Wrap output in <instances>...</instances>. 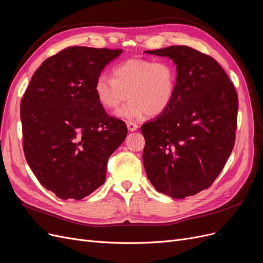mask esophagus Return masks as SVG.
<instances>
[{"label": "esophagus", "instance_id": "esophagus-1", "mask_svg": "<svg viewBox=\"0 0 263 263\" xmlns=\"http://www.w3.org/2000/svg\"><path fill=\"white\" fill-rule=\"evenodd\" d=\"M127 128L129 132H135V130H137L138 125L133 123V122H127Z\"/></svg>", "mask_w": 263, "mask_h": 263}]
</instances>
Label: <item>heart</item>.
Returning <instances> with one entry per match:
<instances>
[{
  "instance_id": "obj_1",
  "label": "heart",
  "mask_w": 263,
  "mask_h": 263,
  "mask_svg": "<svg viewBox=\"0 0 263 263\" xmlns=\"http://www.w3.org/2000/svg\"><path fill=\"white\" fill-rule=\"evenodd\" d=\"M177 69L168 60L129 59L113 67L112 78L100 75L95 83L97 100L104 110L114 111L127 97L128 103L117 111L123 119L137 120L164 113L173 101Z\"/></svg>"
}]
</instances>
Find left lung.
Segmentation results:
<instances>
[{"label": "left lung", "mask_w": 263, "mask_h": 263, "mask_svg": "<svg viewBox=\"0 0 263 263\" xmlns=\"http://www.w3.org/2000/svg\"><path fill=\"white\" fill-rule=\"evenodd\" d=\"M146 53L174 61L177 86L167 110L140 128L144 170L159 193L194 196L213 184L234 148L237 92L218 62L187 45Z\"/></svg>", "instance_id": "8db88e82"}]
</instances>
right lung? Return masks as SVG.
I'll return each mask as SVG.
<instances>
[{"label": "right lung", "instance_id": "obj_1", "mask_svg": "<svg viewBox=\"0 0 263 263\" xmlns=\"http://www.w3.org/2000/svg\"><path fill=\"white\" fill-rule=\"evenodd\" d=\"M121 49L68 47L34 71L21 102L23 148L40 184L80 200L105 180L107 160L127 135L95 96L96 79Z\"/></svg>", "mask_w": 263, "mask_h": 263}]
</instances>
